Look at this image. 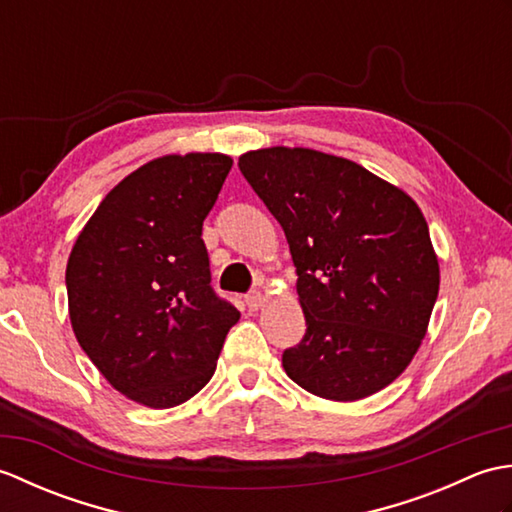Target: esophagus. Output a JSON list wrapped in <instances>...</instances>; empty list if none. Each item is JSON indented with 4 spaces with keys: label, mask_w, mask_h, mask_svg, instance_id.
<instances>
[{
    "label": "esophagus",
    "mask_w": 512,
    "mask_h": 512,
    "mask_svg": "<svg viewBox=\"0 0 512 512\" xmlns=\"http://www.w3.org/2000/svg\"><path fill=\"white\" fill-rule=\"evenodd\" d=\"M244 301H246V306L250 310H257V308H262L264 297H262V292H248V295L244 297Z\"/></svg>",
    "instance_id": "1"
}]
</instances>
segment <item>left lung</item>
<instances>
[{"instance_id": "obj_1", "label": "left lung", "mask_w": 512, "mask_h": 512, "mask_svg": "<svg viewBox=\"0 0 512 512\" xmlns=\"http://www.w3.org/2000/svg\"><path fill=\"white\" fill-rule=\"evenodd\" d=\"M237 165L284 228L297 268L306 334L284 350L286 374L343 402L387 387L418 352L440 288L418 204L314 149H257Z\"/></svg>"}]
</instances>
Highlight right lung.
<instances>
[{
    "label": "right lung",
    "instance_id": "right-lung-1",
    "mask_svg": "<svg viewBox=\"0 0 512 512\" xmlns=\"http://www.w3.org/2000/svg\"><path fill=\"white\" fill-rule=\"evenodd\" d=\"M233 167L165 156L105 195L70 253V321L99 372L140 405L169 409L209 383L239 319L215 295L202 222Z\"/></svg>",
    "mask_w": 512,
    "mask_h": 512
}]
</instances>
